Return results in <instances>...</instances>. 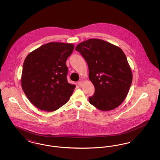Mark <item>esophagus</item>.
<instances>
[{
  "instance_id": "obj_1",
  "label": "esophagus",
  "mask_w": 160,
  "mask_h": 160,
  "mask_svg": "<svg viewBox=\"0 0 160 160\" xmlns=\"http://www.w3.org/2000/svg\"><path fill=\"white\" fill-rule=\"evenodd\" d=\"M82 84H83V83H82V81H80V82H78V86H79L80 87H81V86H82Z\"/></svg>"
}]
</instances>
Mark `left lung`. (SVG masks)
Instances as JSON below:
<instances>
[{
	"instance_id": "1",
	"label": "left lung",
	"mask_w": 160,
	"mask_h": 160,
	"mask_svg": "<svg viewBox=\"0 0 160 160\" xmlns=\"http://www.w3.org/2000/svg\"><path fill=\"white\" fill-rule=\"evenodd\" d=\"M86 61L89 78L95 87L89 102L109 111L121 104L132 83V71L122 50L99 39H90L76 47Z\"/></svg>"
}]
</instances>
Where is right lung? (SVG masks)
<instances>
[{"label":"right lung","mask_w":160,"mask_h":160,"mask_svg":"<svg viewBox=\"0 0 160 160\" xmlns=\"http://www.w3.org/2000/svg\"><path fill=\"white\" fill-rule=\"evenodd\" d=\"M74 46L49 42L29 54L23 63L22 86L27 98L42 110L53 112L66 104L76 88L69 83L66 65Z\"/></svg>","instance_id":"add662e5"}]
</instances>
